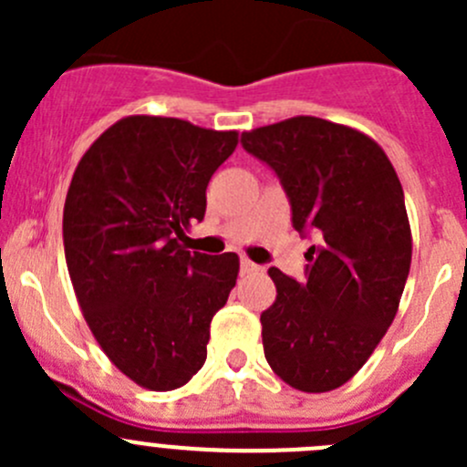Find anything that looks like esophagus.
I'll return each mask as SVG.
<instances>
[{"instance_id":"esophagus-1","label":"esophagus","mask_w":467,"mask_h":467,"mask_svg":"<svg viewBox=\"0 0 467 467\" xmlns=\"http://www.w3.org/2000/svg\"><path fill=\"white\" fill-rule=\"evenodd\" d=\"M239 266H242V273H255V271H260V266H257L255 262L246 260V257H242V262H239Z\"/></svg>"}]
</instances>
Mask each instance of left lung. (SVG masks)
Masks as SVG:
<instances>
[{
	"mask_svg": "<svg viewBox=\"0 0 467 467\" xmlns=\"http://www.w3.org/2000/svg\"><path fill=\"white\" fill-rule=\"evenodd\" d=\"M273 169L291 205L305 277L268 268L275 303L262 312L268 366L305 393L346 384L393 323L411 266L404 192L384 150L364 133L294 117L242 135Z\"/></svg>",
	"mask_w": 467,
	"mask_h": 467,
	"instance_id": "left-lung-1",
	"label": "left lung"
}]
</instances>
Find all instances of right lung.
I'll use <instances>...</instances> for the list:
<instances>
[{"instance_id":"1","label":"right lung","mask_w":467,"mask_h":467,"mask_svg":"<svg viewBox=\"0 0 467 467\" xmlns=\"http://www.w3.org/2000/svg\"><path fill=\"white\" fill-rule=\"evenodd\" d=\"M234 146V130L135 115L74 171L63 212L69 277L108 359L144 389H178L203 368L212 317L237 282L234 253L181 244L203 221L207 182Z\"/></svg>"}]
</instances>
